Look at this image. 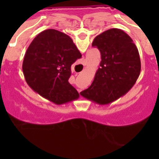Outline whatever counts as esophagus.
Masks as SVG:
<instances>
[{
    "label": "esophagus",
    "instance_id": "obj_1",
    "mask_svg": "<svg viewBox=\"0 0 159 159\" xmlns=\"http://www.w3.org/2000/svg\"><path fill=\"white\" fill-rule=\"evenodd\" d=\"M79 92H80V91H79Z\"/></svg>",
    "mask_w": 159,
    "mask_h": 159
}]
</instances>
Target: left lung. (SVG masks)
<instances>
[{"label": "left lung", "mask_w": 159, "mask_h": 159, "mask_svg": "<svg viewBox=\"0 0 159 159\" xmlns=\"http://www.w3.org/2000/svg\"><path fill=\"white\" fill-rule=\"evenodd\" d=\"M92 46L100 52L101 62L92 85L80 95L99 104H108L134 85L141 71L139 53L131 38L119 29L98 35Z\"/></svg>", "instance_id": "left-lung-1"}]
</instances>
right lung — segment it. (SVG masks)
<instances>
[{
  "label": "right lung",
  "instance_id": "1",
  "mask_svg": "<svg viewBox=\"0 0 159 159\" xmlns=\"http://www.w3.org/2000/svg\"><path fill=\"white\" fill-rule=\"evenodd\" d=\"M82 55L70 36L56 29L37 35L28 48L22 69L25 80L34 92L56 104L79 98L68 82L71 67Z\"/></svg>",
  "mask_w": 159,
  "mask_h": 159
}]
</instances>
